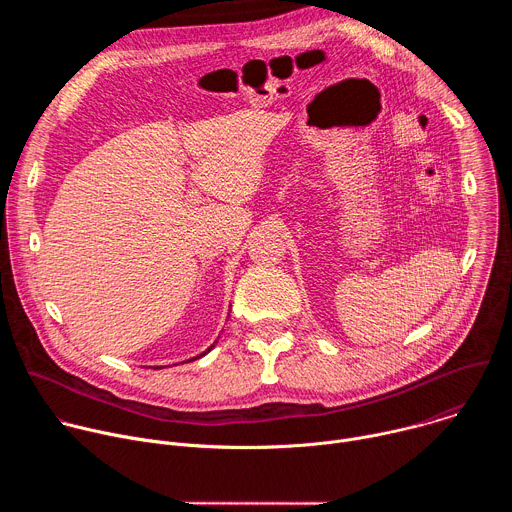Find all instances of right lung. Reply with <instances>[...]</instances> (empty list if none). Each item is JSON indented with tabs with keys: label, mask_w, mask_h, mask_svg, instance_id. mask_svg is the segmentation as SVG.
Masks as SVG:
<instances>
[{
	"label": "right lung",
	"mask_w": 512,
	"mask_h": 512,
	"mask_svg": "<svg viewBox=\"0 0 512 512\" xmlns=\"http://www.w3.org/2000/svg\"><path fill=\"white\" fill-rule=\"evenodd\" d=\"M212 346H214V344H212ZM212 346H210V348H208V350H206V352H210V350H212ZM206 352H202V354H198V356H194V358H190V360H196V358H200V356H204V354H206ZM156 369H158V367H156ZM160 369H162V367H160Z\"/></svg>",
	"instance_id": "add662e5"
}]
</instances>
